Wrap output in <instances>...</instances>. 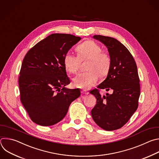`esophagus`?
Segmentation results:
<instances>
[{
	"label": "esophagus",
	"instance_id": "34e87169",
	"mask_svg": "<svg viewBox=\"0 0 159 159\" xmlns=\"http://www.w3.org/2000/svg\"><path fill=\"white\" fill-rule=\"evenodd\" d=\"M81 93H83V94H89V92L85 90V89H83V90L81 91Z\"/></svg>",
	"mask_w": 159,
	"mask_h": 159
}]
</instances>
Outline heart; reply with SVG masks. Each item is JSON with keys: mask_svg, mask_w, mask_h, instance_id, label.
Here are the masks:
<instances>
[{"mask_svg": "<svg viewBox=\"0 0 159 159\" xmlns=\"http://www.w3.org/2000/svg\"><path fill=\"white\" fill-rule=\"evenodd\" d=\"M78 56L71 52H67L63 59L66 70L70 73H76L80 65V61L88 59L86 70L80 73L73 79L75 86L89 89L97 83L99 76H107L111 66V57L108 52L103 51L101 46L91 40H88L76 48Z\"/></svg>", "mask_w": 159, "mask_h": 159, "instance_id": "b5f03b06", "label": "heart"}]
</instances>
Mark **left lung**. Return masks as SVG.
I'll list each match as a JSON object with an SVG mask.
<instances>
[{
  "label": "left lung",
  "mask_w": 159,
  "mask_h": 159,
  "mask_svg": "<svg viewBox=\"0 0 159 159\" xmlns=\"http://www.w3.org/2000/svg\"><path fill=\"white\" fill-rule=\"evenodd\" d=\"M93 38L107 48L111 57L107 78L97 88L113 93L102 97L98 89L91 91L97 98L91 113L100 128L112 131L121 128L138 108L140 91L137 67L130 51L116 39L100 35Z\"/></svg>",
  "instance_id": "8db88e82"
}]
</instances>
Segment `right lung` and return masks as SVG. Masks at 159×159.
Listing matches in <instances>:
<instances>
[{
  "label": "right lung",
  "instance_id": "obj_1",
  "mask_svg": "<svg viewBox=\"0 0 159 159\" xmlns=\"http://www.w3.org/2000/svg\"><path fill=\"white\" fill-rule=\"evenodd\" d=\"M80 40L71 34H52L25 56L19 78L20 101L35 123L51 126L58 123L80 96L78 88L65 87L70 80L63 63L65 54Z\"/></svg>",
  "mask_w": 159,
  "mask_h": 159
}]
</instances>
